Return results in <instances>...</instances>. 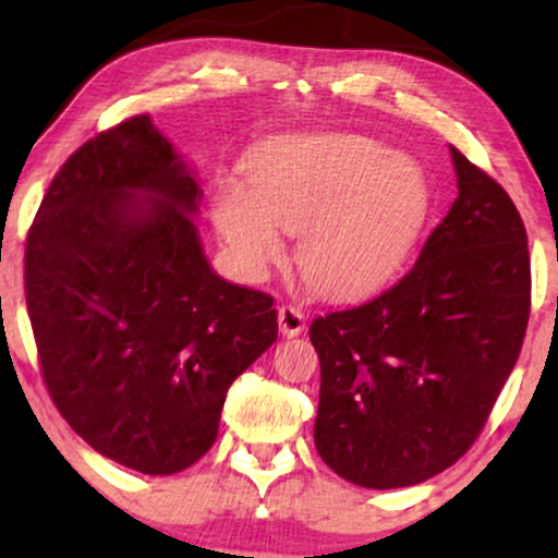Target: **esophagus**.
Wrapping results in <instances>:
<instances>
[{
	"instance_id": "esophagus-1",
	"label": "esophagus",
	"mask_w": 558,
	"mask_h": 558,
	"mask_svg": "<svg viewBox=\"0 0 558 558\" xmlns=\"http://www.w3.org/2000/svg\"><path fill=\"white\" fill-rule=\"evenodd\" d=\"M278 324H280V333L293 339V336L303 333L305 316H303V311L298 308V305L286 303V305H280V308H278Z\"/></svg>"
}]
</instances>
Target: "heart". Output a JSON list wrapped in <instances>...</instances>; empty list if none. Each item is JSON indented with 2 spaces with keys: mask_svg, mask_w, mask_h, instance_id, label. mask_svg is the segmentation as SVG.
I'll list each match as a JSON object with an SVG mask.
<instances>
[{
  "mask_svg": "<svg viewBox=\"0 0 558 558\" xmlns=\"http://www.w3.org/2000/svg\"><path fill=\"white\" fill-rule=\"evenodd\" d=\"M427 211L425 171L354 133L276 141L253 163V192L227 182L215 204L242 270L263 276L282 257L280 230L301 232L303 278L331 298L366 293L395 276Z\"/></svg>",
  "mask_w": 558,
  "mask_h": 558,
  "instance_id": "1",
  "label": "heart"
}]
</instances>
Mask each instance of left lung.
<instances>
[{
  "instance_id": "obj_1",
  "label": "left lung",
  "mask_w": 558,
  "mask_h": 558,
  "mask_svg": "<svg viewBox=\"0 0 558 558\" xmlns=\"http://www.w3.org/2000/svg\"><path fill=\"white\" fill-rule=\"evenodd\" d=\"M458 199L395 286L311 324L320 359L316 447L336 475L404 488L465 454L521 354L531 313L523 219L450 146Z\"/></svg>"
}]
</instances>
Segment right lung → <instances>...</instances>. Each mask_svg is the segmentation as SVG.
I'll return each mask as SVG.
<instances>
[{
  "label": "right lung",
  "mask_w": 558,
  "mask_h": 558,
  "mask_svg": "<svg viewBox=\"0 0 558 558\" xmlns=\"http://www.w3.org/2000/svg\"><path fill=\"white\" fill-rule=\"evenodd\" d=\"M199 197L151 119L133 116L62 163L27 232L45 387L93 450L146 475L215 445L227 389L278 339L272 298L211 272Z\"/></svg>",
  "instance_id": "add662e5"
}]
</instances>
